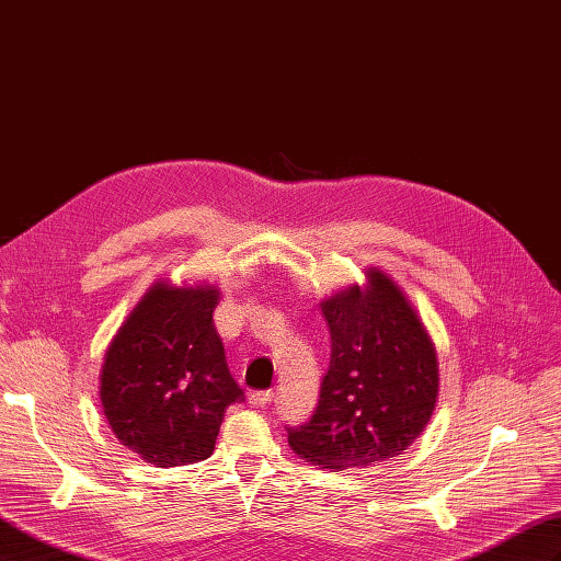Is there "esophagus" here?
Segmentation results:
<instances>
[{
    "label": "esophagus",
    "mask_w": 561,
    "mask_h": 561,
    "mask_svg": "<svg viewBox=\"0 0 561 561\" xmlns=\"http://www.w3.org/2000/svg\"><path fill=\"white\" fill-rule=\"evenodd\" d=\"M274 400V390H257V393H250V404L254 407H266Z\"/></svg>",
    "instance_id": "34e87169"
}]
</instances>
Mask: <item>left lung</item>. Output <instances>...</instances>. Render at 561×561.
<instances>
[{
  "mask_svg": "<svg viewBox=\"0 0 561 561\" xmlns=\"http://www.w3.org/2000/svg\"><path fill=\"white\" fill-rule=\"evenodd\" d=\"M320 309L332 355L313 416L287 443L313 466L367 468L410 447L437 402V353L410 299L379 268Z\"/></svg>",
  "mask_w": 561,
  "mask_h": 561,
  "instance_id": "obj_1",
  "label": "left lung"
}]
</instances>
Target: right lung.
I'll return each mask as SVG.
<instances>
[{"instance_id": "add662e5", "label": "right lung", "mask_w": 561, "mask_h": 561, "mask_svg": "<svg viewBox=\"0 0 561 561\" xmlns=\"http://www.w3.org/2000/svg\"><path fill=\"white\" fill-rule=\"evenodd\" d=\"M215 285L159 280L105 353L100 402L118 443L159 468L208 458L227 407L243 388L227 367L213 311Z\"/></svg>"}]
</instances>
